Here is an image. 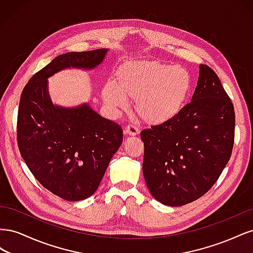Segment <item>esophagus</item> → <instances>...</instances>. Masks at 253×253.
<instances>
[{
    "mask_svg": "<svg viewBox=\"0 0 253 253\" xmlns=\"http://www.w3.org/2000/svg\"><path fill=\"white\" fill-rule=\"evenodd\" d=\"M125 133L126 135H129V136H136L137 134L139 133V129L137 126H133V125H128L126 128H125Z\"/></svg>",
    "mask_w": 253,
    "mask_h": 253,
    "instance_id": "obj_1",
    "label": "esophagus"
}]
</instances>
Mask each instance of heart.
<instances>
[{"instance_id": "heart-1", "label": "heart", "mask_w": 253, "mask_h": 253, "mask_svg": "<svg viewBox=\"0 0 253 253\" xmlns=\"http://www.w3.org/2000/svg\"><path fill=\"white\" fill-rule=\"evenodd\" d=\"M116 85L103 87V101L116 112L126 111L127 99L135 100L136 113L149 125L159 126L173 120L182 111L192 89L187 68L159 61H139L121 67Z\"/></svg>"}]
</instances>
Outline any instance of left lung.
I'll list each match as a JSON object with an SVG mask.
<instances>
[{"label":"left lung","mask_w":253,"mask_h":253,"mask_svg":"<svg viewBox=\"0 0 253 253\" xmlns=\"http://www.w3.org/2000/svg\"><path fill=\"white\" fill-rule=\"evenodd\" d=\"M234 126L230 98L217 75L201 64L191 102L173 120L140 133L142 172L152 196L179 207L208 192L230 159Z\"/></svg>","instance_id":"8db88e82"}]
</instances>
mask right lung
Masks as SVG:
<instances>
[{
    "label": "right lung",
    "mask_w": 253,
    "mask_h": 253,
    "mask_svg": "<svg viewBox=\"0 0 253 253\" xmlns=\"http://www.w3.org/2000/svg\"><path fill=\"white\" fill-rule=\"evenodd\" d=\"M108 48L66 52L35 74L22 91L18 112V145L28 169L51 193L68 202L93 195L124 139L116 122L84 102L53 103L48 79L76 68L93 71L104 61Z\"/></svg>",
    "instance_id": "right-lung-1"
}]
</instances>
